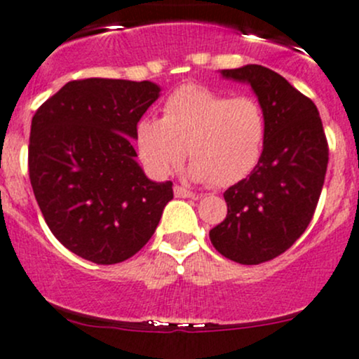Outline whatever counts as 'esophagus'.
Wrapping results in <instances>:
<instances>
[{"label": "esophagus", "instance_id": "obj_1", "mask_svg": "<svg viewBox=\"0 0 359 359\" xmlns=\"http://www.w3.org/2000/svg\"><path fill=\"white\" fill-rule=\"evenodd\" d=\"M173 192H175L177 198H191V199H198L199 198V196L196 194V192L184 189V187H180V186L173 187Z\"/></svg>", "mask_w": 359, "mask_h": 359}]
</instances>
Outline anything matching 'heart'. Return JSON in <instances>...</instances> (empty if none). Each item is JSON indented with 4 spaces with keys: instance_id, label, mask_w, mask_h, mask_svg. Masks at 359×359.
Returning <instances> with one entry per match:
<instances>
[{
    "instance_id": "b5f03b06",
    "label": "heart",
    "mask_w": 359,
    "mask_h": 359,
    "mask_svg": "<svg viewBox=\"0 0 359 359\" xmlns=\"http://www.w3.org/2000/svg\"><path fill=\"white\" fill-rule=\"evenodd\" d=\"M266 141V116L251 96L230 97L205 86L186 84L165 100L163 118L141 116L134 142L142 165L167 177L187 156L196 182L229 187L258 167Z\"/></svg>"
}]
</instances>
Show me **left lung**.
<instances>
[{"label":"left lung","instance_id":"obj_1","mask_svg":"<svg viewBox=\"0 0 359 359\" xmlns=\"http://www.w3.org/2000/svg\"><path fill=\"white\" fill-rule=\"evenodd\" d=\"M220 74L251 86L266 116V141L251 175L224 192L227 217L210 230V241L225 258L258 265L287 251L306 230L325 180L329 146L315 103L277 72L244 65Z\"/></svg>","mask_w":359,"mask_h":359}]
</instances>
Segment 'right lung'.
<instances>
[{
  "mask_svg": "<svg viewBox=\"0 0 359 359\" xmlns=\"http://www.w3.org/2000/svg\"><path fill=\"white\" fill-rule=\"evenodd\" d=\"M154 82L84 79L32 116L29 177L41 213L67 249L97 265L129 259L160 224L172 182L135 161L137 120L160 97Z\"/></svg>",
  "mask_w": 359,
  "mask_h": 359,
  "instance_id": "add662e5",
  "label": "right lung"
}]
</instances>
